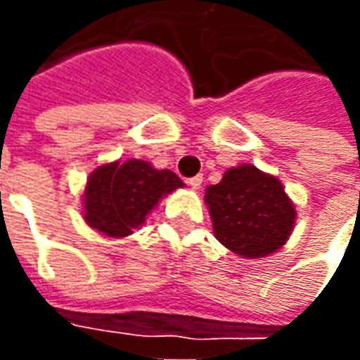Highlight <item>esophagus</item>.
I'll use <instances>...</instances> for the list:
<instances>
[{"label": "esophagus", "instance_id": "obj_1", "mask_svg": "<svg viewBox=\"0 0 360 360\" xmlns=\"http://www.w3.org/2000/svg\"><path fill=\"white\" fill-rule=\"evenodd\" d=\"M202 179H204L202 175H195V177H191V179L187 181L188 187L195 188V191H196V188H200V185H202Z\"/></svg>", "mask_w": 360, "mask_h": 360}]
</instances>
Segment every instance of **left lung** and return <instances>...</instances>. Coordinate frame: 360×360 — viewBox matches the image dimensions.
I'll use <instances>...</instances> for the list:
<instances>
[{
    "label": "left lung",
    "mask_w": 360,
    "mask_h": 360,
    "mask_svg": "<svg viewBox=\"0 0 360 360\" xmlns=\"http://www.w3.org/2000/svg\"><path fill=\"white\" fill-rule=\"evenodd\" d=\"M204 200L214 235L243 258H262L281 249L293 231L297 212L281 181L250 164L231 167Z\"/></svg>",
    "instance_id": "1"
}]
</instances>
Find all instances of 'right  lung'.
Listing matches in <instances>:
<instances>
[{"label":"right lung","mask_w":360,"mask_h":360,"mask_svg":"<svg viewBox=\"0 0 360 360\" xmlns=\"http://www.w3.org/2000/svg\"><path fill=\"white\" fill-rule=\"evenodd\" d=\"M181 187L183 181L175 173L142 160L100 165L90 173L82 195L84 219L108 237H127L165 195Z\"/></svg>","instance_id":"right-lung-1"}]
</instances>
